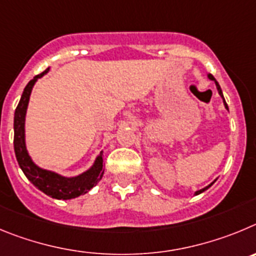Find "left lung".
<instances>
[{"label":"left lung","mask_w":256,"mask_h":256,"mask_svg":"<svg viewBox=\"0 0 256 256\" xmlns=\"http://www.w3.org/2000/svg\"><path fill=\"white\" fill-rule=\"evenodd\" d=\"M208 78H209V79H210V80H214V82H216V85H217L218 93H220V96H222V98H223V93H222V89H220V84H218V82H217V80L214 79V76H213V75H212V74H209V75H208ZM223 102H224V106H226V108H227V110H228V106H227V103H226L224 98H223ZM213 184H214V181H213V182H212V184H210V185H208V186H206V188H202V190L196 191V192H195V195H199V194H202V191H206V190H208V188H210V186H212V185H213Z\"/></svg>","instance_id":"8db88e82"}]
</instances>
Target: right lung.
<instances>
[{"mask_svg": "<svg viewBox=\"0 0 256 256\" xmlns=\"http://www.w3.org/2000/svg\"><path fill=\"white\" fill-rule=\"evenodd\" d=\"M48 70L50 68L34 76L30 82H28L24 92H22L19 104L15 110V116H14V149H15L16 160H18L20 168L22 170L26 178L36 188H38L48 196L54 198V199H74V198H78L85 192H88L93 186L100 182V178L103 177L104 163H103L102 152H100V156H96V162L90 170L76 177H64L60 176L58 174H54V172L42 170V168L34 164V162L28 154L26 146H25V114H26L32 89H33L36 80L42 78L44 74H47Z\"/></svg>", "mask_w": 256, "mask_h": 256, "instance_id": "add662e5", "label": "right lung"}]
</instances>
